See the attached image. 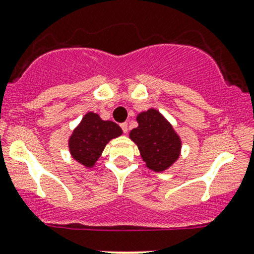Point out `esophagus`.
Instances as JSON below:
<instances>
[{
	"label": "esophagus",
	"mask_w": 254,
	"mask_h": 254,
	"mask_svg": "<svg viewBox=\"0 0 254 254\" xmlns=\"http://www.w3.org/2000/svg\"><path fill=\"white\" fill-rule=\"evenodd\" d=\"M120 127H122V129H123V131H124V134H127V123H123V124L120 125Z\"/></svg>",
	"instance_id": "esophagus-1"
}]
</instances>
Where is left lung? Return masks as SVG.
<instances>
[{"mask_svg":"<svg viewBox=\"0 0 254 254\" xmlns=\"http://www.w3.org/2000/svg\"><path fill=\"white\" fill-rule=\"evenodd\" d=\"M138 127L129 138L136 144L141 159L150 170L162 173L169 169L181 156L182 139L165 116L150 108L136 115Z\"/></svg>","mask_w":254,"mask_h":254,"instance_id":"1","label":"left lung"}]
</instances>
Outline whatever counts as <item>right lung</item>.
Returning a JSON list of instances; mask_svg holds the SVG:
<instances>
[{
	"instance_id": "right-lung-1",
	"label": "right lung",
	"mask_w": 254,
	"mask_h": 254,
	"mask_svg": "<svg viewBox=\"0 0 254 254\" xmlns=\"http://www.w3.org/2000/svg\"><path fill=\"white\" fill-rule=\"evenodd\" d=\"M123 130L116 123L103 120L96 113L85 114L68 138V151L73 160L85 168H94L106 144L119 138Z\"/></svg>"
}]
</instances>
